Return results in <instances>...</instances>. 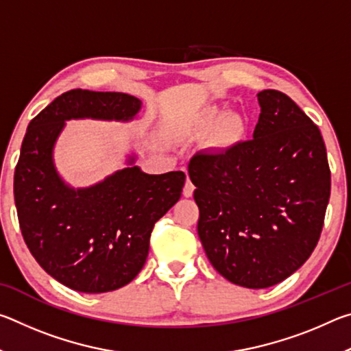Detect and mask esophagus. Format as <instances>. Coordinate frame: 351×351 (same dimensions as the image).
I'll return each instance as SVG.
<instances>
[{"mask_svg":"<svg viewBox=\"0 0 351 351\" xmlns=\"http://www.w3.org/2000/svg\"><path fill=\"white\" fill-rule=\"evenodd\" d=\"M193 190H195V186L192 184V181H190V178H187V181L184 184V189H182V195L186 198H190L193 195Z\"/></svg>","mask_w":351,"mask_h":351,"instance_id":"1","label":"esophagus"}]
</instances>
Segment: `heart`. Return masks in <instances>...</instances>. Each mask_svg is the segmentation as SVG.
I'll return each instance as SVG.
<instances>
[{
    "label": "heart",
    "instance_id": "heart-1",
    "mask_svg": "<svg viewBox=\"0 0 351 351\" xmlns=\"http://www.w3.org/2000/svg\"><path fill=\"white\" fill-rule=\"evenodd\" d=\"M212 133L213 145L219 150H230L245 139L246 127L239 116L228 114V112L217 108V106H206L189 119L186 123L187 133Z\"/></svg>",
    "mask_w": 351,
    "mask_h": 351
}]
</instances>
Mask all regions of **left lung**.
Instances as JSON below:
<instances>
[{"mask_svg": "<svg viewBox=\"0 0 351 351\" xmlns=\"http://www.w3.org/2000/svg\"><path fill=\"white\" fill-rule=\"evenodd\" d=\"M251 141L199 152L189 176L207 258L229 282L269 288L300 268L316 247L331 173L317 125L276 90L257 94Z\"/></svg>", "mask_w": 351, "mask_h": 351, "instance_id": "left-lung-1", "label": "left lung"}]
</instances>
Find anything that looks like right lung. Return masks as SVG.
I'll return each instance as SVG.
<instances>
[{"label": "right lung", "mask_w": 351, "mask_h": 351, "mask_svg": "<svg viewBox=\"0 0 351 351\" xmlns=\"http://www.w3.org/2000/svg\"><path fill=\"white\" fill-rule=\"evenodd\" d=\"M142 102L125 93L71 90L29 123L14 176L20 229L47 274L79 293L125 287L144 268L154 223L178 199L184 171L144 173L134 165L90 187L74 189L54 164V147L71 119L133 121Z\"/></svg>", "instance_id": "1"}]
</instances>
